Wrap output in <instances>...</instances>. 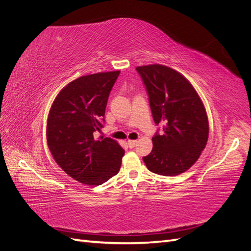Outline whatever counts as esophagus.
Masks as SVG:
<instances>
[{"mask_svg": "<svg viewBox=\"0 0 251 251\" xmlns=\"http://www.w3.org/2000/svg\"><path fill=\"white\" fill-rule=\"evenodd\" d=\"M136 143H137V140H127V146L130 149H133L136 146Z\"/></svg>", "mask_w": 251, "mask_h": 251, "instance_id": "34e87169", "label": "esophagus"}]
</instances>
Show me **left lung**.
Listing matches in <instances>:
<instances>
[{
  "label": "left lung",
  "mask_w": 251,
  "mask_h": 251,
  "mask_svg": "<svg viewBox=\"0 0 251 251\" xmlns=\"http://www.w3.org/2000/svg\"><path fill=\"white\" fill-rule=\"evenodd\" d=\"M146 86L155 124L163 133L153 137L143 157L151 173L176 176L198 160L208 139V119L198 93L183 75L162 65L137 67Z\"/></svg>",
  "instance_id": "1"
}]
</instances>
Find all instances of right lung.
I'll list each match as a JSON object with an SVG mask.
<instances>
[{
	"label": "right lung",
	"mask_w": 251,
	"mask_h": 251,
	"mask_svg": "<svg viewBox=\"0 0 251 251\" xmlns=\"http://www.w3.org/2000/svg\"><path fill=\"white\" fill-rule=\"evenodd\" d=\"M120 71L78 77L60 91L47 121V142L56 163L80 183L100 185L119 172L125 151L109 137L94 138L103 127L111 90Z\"/></svg>",
	"instance_id": "right-lung-1"
}]
</instances>
